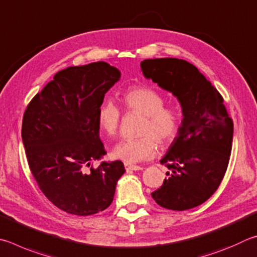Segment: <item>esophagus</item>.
Listing matches in <instances>:
<instances>
[{"instance_id": "1", "label": "esophagus", "mask_w": 257, "mask_h": 257, "mask_svg": "<svg viewBox=\"0 0 257 257\" xmlns=\"http://www.w3.org/2000/svg\"><path fill=\"white\" fill-rule=\"evenodd\" d=\"M125 169L127 170V172H137V170H142L143 168H142V167H140V166L125 164Z\"/></svg>"}]
</instances>
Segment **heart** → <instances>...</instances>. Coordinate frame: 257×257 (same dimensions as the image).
I'll return each mask as SVG.
<instances>
[{
	"instance_id": "heart-1",
	"label": "heart",
	"mask_w": 257,
	"mask_h": 257,
	"mask_svg": "<svg viewBox=\"0 0 257 257\" xmlns=\"http://www.w3.org/2000/svg\"><path fill=\"white\" fill-rule=\"evenodd\" d=\"M127 111L145 115L138 139H124L112 148V156L126 164H137L156 155L157 143L167 147L178 136L181 114L176 108L165 106V97L150 87H131L121 96ZM97 120L100 131L107 137L116 136L119 127L120 110L111 100H105L98 108Z\"/></svg>"
}]
</instances>
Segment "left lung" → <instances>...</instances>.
Here are the masks:
<instances>
[{
	"label": "left lung",
	"mask_w": 257,
	"mask_h": 257,
	"mask_svg": "<svg viewBox=\"0 0 257 257\" xmlns=\"http://www.w3.org/2000/svg\"><path fill=\"white\" fill-rule=\"evenodd\" d=\"M141 70L182 106L178 136L160 163L167 166L163 186L151 196L165 209L200 205L217 191L230 158L233 124L223 98L191 63L165 57L145 60Z\"/></svg>",
	"instance_id": "8db88e82"
}]
</instances>
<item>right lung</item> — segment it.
<instances>
[{"mask_svg": "<svg viewBox=\"0 0 257 257\" xmlns=\"http://www.w3.org/2000/svg\"><path fill=\"white\" fill-rule=\"evenodd\" d=\"M119 79V70L106 62L66 67L25 111L21 137L31 173L45 196L67 213L90 215L107 209L125 173L119 160L89 168L106 155L98 108Z\"/></svg>", "mask_w": 257, "mask_h": 257, "instance_id": "add662e5", "label": "right lung"}]
</instances>
